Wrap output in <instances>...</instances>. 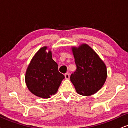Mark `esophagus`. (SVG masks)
<instances>
[{
    "mask_svg": "<svg viewBox=\"0 0 128 128\" xmlns=\"http://www.w3.org/2000/svg\"><path fill=\"white\" fill-rule=\"evenodd\" d=\"M64 76H65V78L67 79V80H68V79H70V74L68 73L65 74Z\"/></svg>",
    "mask_w": 128,
    "mask_h": 128,
    "instance_id": "1",
    "label": "esophagus"
}]
</instances>
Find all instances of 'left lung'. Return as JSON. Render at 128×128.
Here are the masks:
<instances>
[{
    "mask_svg": "<svg viewBox=\"0 0 128 128\" xmlns=\"http://www.w3.org/2000/svg\"><path fill=\"white\" fill-rule=\"evenodd\" d=\"M77 70L70 80L79 94L90 96L102 88L107 78L106 64L88 45L72 48Z\"/></svg>",
    "mask_w": 128,
    "mask_h": 128,
    "instance_id": "obj_1",
    "label": "left lung"
}]
</instances>
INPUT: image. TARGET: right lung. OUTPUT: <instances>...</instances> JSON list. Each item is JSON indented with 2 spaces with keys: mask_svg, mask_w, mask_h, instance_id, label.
I'll return each instance as SVG.
<instances>
[{
  "mask_svg": "<svg viewBox=\"0 0 128 128\" xmlns=\"http://www.w3.org/2000/svg\"><path fill=\"white\" fill-rule=\"evenodd\" d=\"M48 46L40 48L30 61L25 74L26 84L32 94L42 98H50L58 92L64 76L58 72Z\"/></svg>",
  "mask_w": 128,
  "mask_h": 128,
  "instance_id": "right-lung-1",
  "label": "right lung"
}]
</instances>
